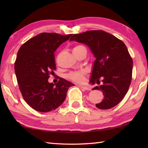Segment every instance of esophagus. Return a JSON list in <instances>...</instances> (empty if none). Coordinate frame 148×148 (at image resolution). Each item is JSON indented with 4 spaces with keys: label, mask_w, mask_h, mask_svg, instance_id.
I'll return each instance as SVG.
<instances>
[{
    "label": "esophagus",
    "mask_w": 148,
    "mask_h": 148,
    "mask_svg": "<svg viewBox=\"0 0 148 148\" xmlns=\"http://www.w3.org/2000/svg\"><path fill=\"white\" fill-rule=\"evenodd\" d=\"M79 87H81V88H83V89L85 90H90V88L87 87V86H83V85H79Z\"/></svg>",
    "instance_id": "1"
}]
</instances>
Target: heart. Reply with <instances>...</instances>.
<instances>
[{
  "mask_svg": "<svg viewBox=\"0 0 148 148\" xmlns=\"http://www.w3.org/2000/svg\"><path fill=\"white\" fill-rule=\"evenodd\" d=\"M83 46L81 45H77L76 46H75L73 48L72 51H76V50L81 48ZM85 71L71 72L67 75V77L71 80L75 81V82H81V81H83L84 79V75L85 74Z\"/></svg>",
  "mask_w": 148,
  "mask_h": 148,
  "instance_id": "heart-1",
  "label": "heart"
}]
</instances>
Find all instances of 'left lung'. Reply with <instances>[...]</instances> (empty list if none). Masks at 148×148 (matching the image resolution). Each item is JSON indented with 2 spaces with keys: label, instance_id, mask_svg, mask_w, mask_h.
Wrapping results in <instances>:
<instances>
[{
  "label": "left lung",
  "instance_id": "8db88e82",
  "mask_svg": "<svg viewBox=\"0 0 148 148\" xmlns=\"http://www.w3.org/2000/svg\"><path fill=\"white\" fill-rule=\"evenodd\" d=\"M70 40L88 46L95 58L90 83L102 84L92 90L102 92L104 98L96 107L108 109L120 102L127 93L132 76L133 61L124 42L103 30L74 34Z\"/></svg>",
  "mask_w": 148,
  "mask_h": 148
}]
</instances>
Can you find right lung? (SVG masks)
<instances>
[{
    "instance_id": "1",
    "label": "right lung",
    "mask_w": 148,
    "mask_h": 148,
    "mask_svg": "<svg viewBox=\"0 0 148 148\" xmlns=\"http://www.w3.org/2000/svg\"><path fill=\"white\" fill-rule=\"evenodd\" d=\"M72 35L43 32L28 40L18 50L14 71L19 88L25 102L37 111L58 108L68 89L74 86L62 77L56 84L48 82L56 69L54 53Z\"/></svg>"
}]
</instances>
